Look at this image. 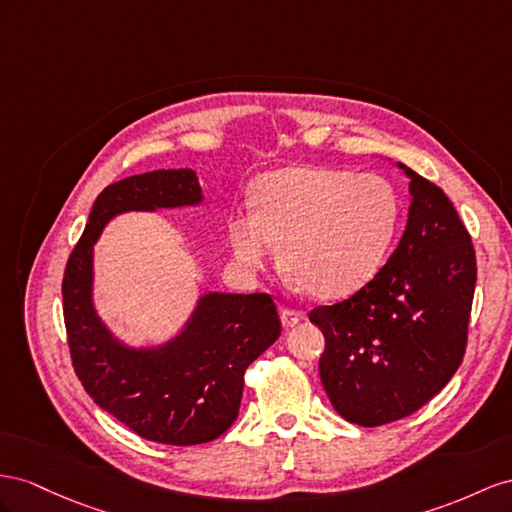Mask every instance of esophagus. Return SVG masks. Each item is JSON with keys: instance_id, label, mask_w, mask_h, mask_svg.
Instances as JSON below:
<instances>
[{"instance_id": "esophagus-1", "label": "esophagus", "mask_w": 512, "mask_h": 512, "mask_svg": "<svg viewBox=\"0 0 512 512\" xmlns=\"http://www.w3.org/2000/svg\"><path fill=\"white\" fill-rule=\"evenodd\" d=\"M300 320H303V311H296V309H283L281 311V322L285 329H292Z\"/></svg>"}]
</instances>
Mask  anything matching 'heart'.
I'll list each match as a JSON object with an SVG mask.
<instances>
[{"label":"heart","mask_w":512,"mask_h":512,"mask_svg":"<svg viewBox=\"0 0 512 512\" xmlns=\"http://www.w3.org/2000/svg\"><path fill=\"white\" fill-rule=\"evenodd\" d=\"M257 212L229 216L233 257L266 270L279 257L287 272L322 300L344 298L381 270L398 229L400 205L372 173L329 166H290L257 181Z\"/></svg>","instance_id":"b5f03b06"}]
</instances>
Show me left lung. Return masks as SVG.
<instances>
[{
    "label": "left lung",
    "mask_w": 512,
    "mask_h": 512,
    "mask_svg": "<svg viewBox=\"0 0 512 512\" xmlns=\"http://www.w3.org/2000/svg\"><path fill=\"white\" fill-rule=\"evenodd\" d=\"M411 179L409 222L376 277L337 305L311 309L324 333L320 381L359 426L396 422L435 398L461 365L476 287V251L435 183Z\"/></svg>",
    "instance_id": "1"
}]
</instances>
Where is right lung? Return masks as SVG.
Masks as SVG:
<instances>
[{
  "label": "right lung",
  "mask_w": 512,
  "mask_h": 512,
  "mask_svg": "<svg viewBox=\"0 0 512 512\" xmlns=\"http://www.w3.org/2000/svg\"><path fill=\"white\" fill-rule=\"evenodd\" d=\"M201 199L190 168L112 183L97 196L62 279L71 361L86 393L138 437L166 445L214 441L235 422L246 368L281 335L277 307L270 294H207L173 342L127 348L95 313L93 246L116 214Z\"/></svg>",
  "instance_id": "right-lung-1"
}]
</instances>
